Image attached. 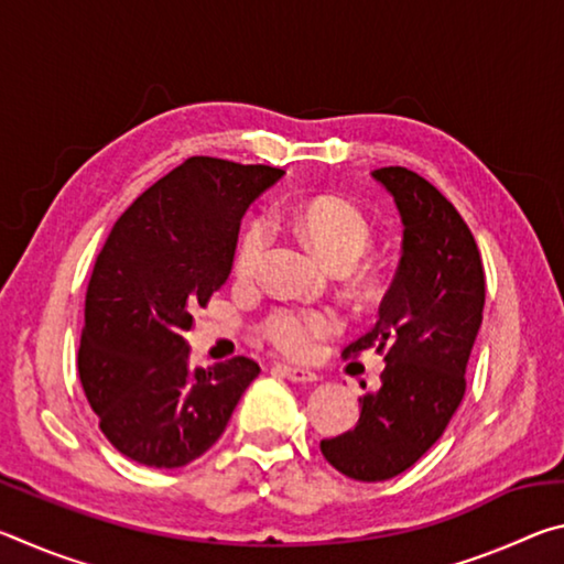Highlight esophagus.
Returning a JSON list of instances; mask_svg holds the SVG:
<instances>
[{
    "instance_id": "esophagus-1",
    "label": "esophagus",
    "mask_w": 564,
    "mask_h": 564,
    "mask_svg": "<svg viewBox=\"0 0 564 564\" xmlns=\"http://www.w3.org/2000/svg\"><path fill=\"white\" fill-rule=\"evenodd\" d=\"M273 370L283 378H289L291 383H316L318 373H313L308 368H295V366H285V362H275Z\"/></svg>"
}]
</instances>
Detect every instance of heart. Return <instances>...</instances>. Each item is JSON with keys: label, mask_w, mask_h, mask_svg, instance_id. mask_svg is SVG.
Segmentation results:
<instances>
[{"label": "heart", "mask_w": 564, "mask_h": 564, "mask_svg": "<svg viewBox=\"0 0 564 564\" xmlns=\"http://www.w3.org/2000/svg\"><path fill=\"white\" fill-rule=\"evenodd\" d=\"M295 228L316 253L336 271H348L370 246V224L356 206L338 198H313L295 208ZM271 241L269 218H251L238 241L236 275L248 279L265 253ZM338 328V318L330 311L299 308V305H279L261 321V336L285 356H305L316 340L326 338Z\"/></svg>", "instance_id": "1"}]
</instances>
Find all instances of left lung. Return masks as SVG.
I'll return each instance as SVG.
<instances>
[{"label": "left lung", "instance_id": "left-lung-1", "mask_svg": "<svg viewBox=\"0 0 564 564\" xmlns=\"http://www.w3.org/2000/svg\"><path fill=\"white\" fill-rule=\"evenodd\" d=\"M373 176L403 221V256L378 321L343 350L383 352L376 393L360 398L352 431L321 441L338 473L380 482L405 473L443 435L465 395V368L482 323L485 273L477 243L455 206L403 166Z\"/></svg>", "mask_w": 564, "mask_h": 564}]
</instances>
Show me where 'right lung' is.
I'll return each mask as SVG.
<instances>
[{
  "label": "right lung",
  "mask_w": 564,
  "mask_h": 564,
  "mask_svg": "<svg viewBox=\"0 0 564 564\" xmlns=\"http://www.w3.org/2000/svg\"><path fill=\"white\" fill-rule=\"evenodd\" d=\"M285 171L191 156L113 224L94 263L79 378L99 427L147 467H184L224 435L259 362H188L191 311L231 273L246 208Z\"/></svg>",
  "instance_id": "right-lung-1"
}]
</instances>
